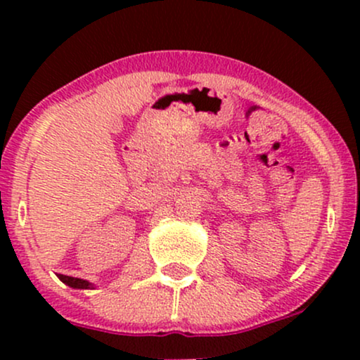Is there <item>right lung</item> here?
Wrapping results in <instances>:
<instances>
[{
	"label": "right lung",
	"mask_w": 360,
	"mask_h": 360,
	"mask_svg": "<svg viewBox=\"0 0 360 360\" xmlns=\"http://www.w3.org/2000/svg\"><path fill=\"white\" fill-rule=\"evenodd\" d=\"M57 278H59L62 283H65V284H68V286H71V288H77V289H89L91 288V284L88 283V281H84V279L71 278V276H62V274L57 276Z\"/></svg>",
	"instance_id": "add662e5"
}]
</instances>
